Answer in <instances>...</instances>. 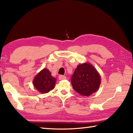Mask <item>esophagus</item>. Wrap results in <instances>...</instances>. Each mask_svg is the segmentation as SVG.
<instances>
[{
  "instance_id": "1",
  "label": "esophagus",
  "mask_w": 133,
  "mask_h": 133,
  "mask_svg": "<svg viewBox=\"0 0 133 133\" xmlns=\"http://www.w3.org/2000/svg\"><path fill=\"white\" fill-rule=\"evenodd\" d=\"M66 79V77H65L64 75H61L59 76V79L60 80V81Z\"/></svg>"
}]
</instances>
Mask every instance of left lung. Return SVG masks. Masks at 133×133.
<instances>
[{
  "instance_id": "1",
  "label": "left lung",
  "mask_w": 133,
  "mask_h": 133,
  "mask_svg": "<svg viewBox=\"0 0 133 133\" xmlns=\"http://www.w3.org/2000/svg\"><path fill=\"white\" fill-rule=\"evenodd\" d=\"M71 82L73 89L80 95L89 97L99 89L101 76L90 63L78 64L73 74Z\"/></svg>"
}]
</instances>
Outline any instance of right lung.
<instances>
[{
  "mask_svg": "<svg viewBox=\"0 0 133 133\" xmlns=\"http://www.w3.org/2000/svg\"><path fill=\"white\" fill-rule=\"evenodd\" d=\"M56 81V78L52 77L49 70L44 68L35 76L32 83L39 92L45 94L54 89Z\"/></svg>",
  "mask_w": 133,
  "mask_h": 133,
  "instance_id": "right-lung-1",
  "label": "right lung"
}]
</instances>
